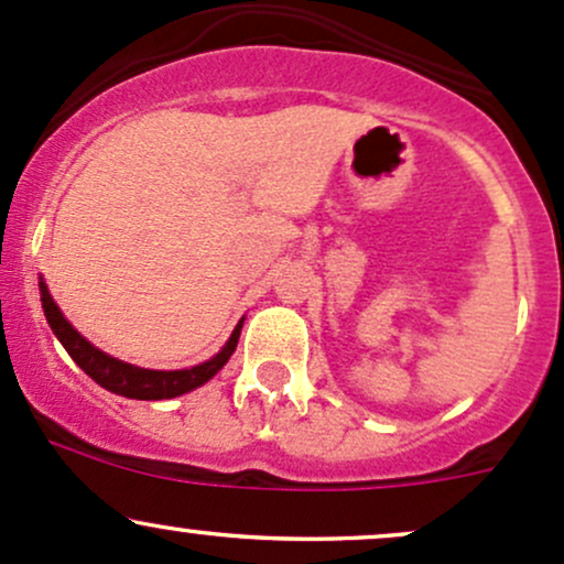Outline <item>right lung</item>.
Here are the masks:
<instances>
[{"instance_id":"obj_1","label":"right lung","mask_w":564,"mask_h":564,"mask_svg":"<svg viewBox=\"0 0 564 564\" xmlns=\"http://www.w3.org/2000/svg\"><path fill=\"white\" fill-rule=\"evenodd\" d=\"M40 295H42V308H45V317L51 330L56 333V338L62 341V347L69 352L72 360L88 373L96 384H101L105 390L115 392V395L134 398V401H166V398L185 395V392L196 390V387L207 384V381L220 371L228 362V357L234 355L236 344H239L241 323L236 325L231 338L226 341V347L220 349L212 360L202 362V366L183 368V371H150V368L131 366V362L110 357L101 349H96L88 338H83L80 333L69 325V319L64 317L62 308L56 306L53 295L47 293V284L40 280Z\"/></svg>"}]
</instances>
